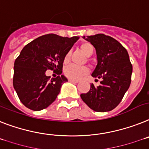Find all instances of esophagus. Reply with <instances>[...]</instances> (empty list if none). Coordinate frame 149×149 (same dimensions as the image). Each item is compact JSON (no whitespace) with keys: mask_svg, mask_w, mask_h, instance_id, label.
Returning a JSON list of instances; mask_svg holds the SVG:
<instances>
[{"mask_svg":"<svg viewBox=\"0 0 149 149\" xmlns=\"http://www.w3.org/2000/svg\"><path fill=\"white\" fill-rule=\"evenodd\" d=\"M69 82H72V83H78L79 81L75 80V79H69Z\"/></svg>","mask_w":149,"mask_h":149,"instance_id":"obj_1","label":"esophagus"}]
</instances>
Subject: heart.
<instances>
[{
  "mask_svg": "<svg viewBox=\"0 0 149 149\" xmlns=\"http://www.w3.org/2000/svg\"><path fill=\"white\" fill-rule=\"evenodd\" d=\"M81 51L86 54L87 57L92 56L94 53V47L89 42H84L80 46ZM70 58V52L67 53L64 57V62L67 63ZM65 75L68 78L72 79H79L85 75L88 74V69L86 67H79L76 65H70L65 69Z\"/></svg>",
  "mask_w": 149,
  "mask_h": 149,
  "instance_id": "b5f03b06",
  "label": "heart"
}]
</instances>
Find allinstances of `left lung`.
<instances>
[{"instance_id":"8db88e82","label":"left lung","mask_w":149,"mask_h":149,"mask_svg":"<svg viewBox=\"0 0 149 149\" xmlns=\"http://www.w3.org/2000/svg\"><path fill=\"white\" fill-rule=\"evenodd\" d=\"M95 47L97 65L92 73L102 79L99 86L91 84L87 93L80 95L82 101L92 110L107 112L114 109L130 86L132 66L128 52L119 42L104 34L83 36Z\"/></svg>"}]
</instances>
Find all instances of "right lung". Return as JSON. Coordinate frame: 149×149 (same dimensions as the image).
<instances>
[{
    "instance_id": "1",
    "label": "right lung",
    "mask_w": 149,
    "mask_h": 149,
    "mask_svg": "<svg viewBox=\"0 0 149 149\" xmlns=\"http://www.w3.org/2000/svg\"><path fill=\"white\" fill-rule=\"evenodd\" d=\"M79 38L62 37L55 34L40 36L26 45L14 63L13 84L23 104L38 111L53 103L67 79L61 75L65 55ZM47 69L58 76L51 79Z\"/></svg>"
}]
</instances>
